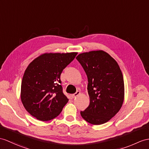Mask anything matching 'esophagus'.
Here are the masks:
<instances>
[{"label": "esophagus", "mask_w": 149, "mask_h": 149, "mask_svg": "<svg viewBox=\"0 0 149 149\" xmlns=\"http://www.w3.org/2000/svg\"><path fill=\"white\" fill-rule=\"evenodd\" d=\"M79 93H80V92H79V91H77L75 93L72 94V95H71V97H72V98H75L76 97L78 96Z\"/></svg>", "instance_id": "34e87169"}]
</instances>
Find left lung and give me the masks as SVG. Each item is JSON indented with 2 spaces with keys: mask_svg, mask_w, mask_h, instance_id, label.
<instances>
[{
  "mask_svg": "<svg viewBox=\"0 0 149 149\" xmlns=\"http://www.w3.org/2000/svg\"><path fill=\"white\" fill-rule=\"evenodd\" d=\"M77 59L88 78L90 105L81 117L92 125L109 121L120 110L124 100L125 87L118 64L102 50L79 54Z\"/></svg>",
  "mask_w": 149,
  "mask_h": 149,
  "instance_id": "8db88e82",
  "label": "left lung"
}]
</instances>
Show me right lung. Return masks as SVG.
Listing matches in <instances>:
<instances>
[{
    "mask_svg": "<svg viewBox=\"0 0 149 149\" xmlns=\"http://www.w3.org/2000/svg\"><path fill=\"white\" fill-rule=\"evenodd\" d=\"M77 53L44 54L28 65L23 75L21 99L32 116L47 121L56 118L68 102L61 74Z\"/></svg>",
    "mask_w": 149,
    "mask_h": 149,
    "instance_id": "1",
    "label": "right lung"
}]
</instances>
